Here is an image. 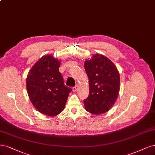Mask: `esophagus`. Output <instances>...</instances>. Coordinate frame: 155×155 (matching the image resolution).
Listing matches in <instances>:
<instances>
[{"label":"esophagus","mask_w":155,"mask_h":155,"mask_svg":"<svg viewBox=\"0 0 155 155\" xmlns=\"http://www.w3.org/2000/svg\"><path fill=\"white\" fill-rule=\"evenodd\" d=\"M78 88H79V87H78V84H76L75 87H73V88H72V91H73V92H76L77 90H78Z\"/></svg>","instance_id":"obj_1"}]
</instances>
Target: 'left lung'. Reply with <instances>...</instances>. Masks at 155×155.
<instances>
[{
	"label": "left lung",
	"instance_id": "8db88e82",
	"mask_svg": "<svg viewBox=\"0 0 155 155\" xmlns=\"http://www.w3.org/2000/svg\"><path fill=\"white\" fill-rule=\"evenodd\" d=\"M89 79V95L84 100L85 110L92 114L107 112L114 104L120 90V75L117 67L106 56L96 54L84 61Z\"/></svg>",
	"mask_w": 155,
	"mask_h": 155
}]
</instances>
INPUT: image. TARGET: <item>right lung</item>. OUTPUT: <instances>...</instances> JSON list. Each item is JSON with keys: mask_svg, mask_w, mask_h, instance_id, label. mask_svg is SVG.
<instances>
[{"mask_svg": "<svg viewBox=\"0 0 155 155\" xmlns=\"http://www.w3.org/2000/svg\"><path fill=\"white\" fill-rule=\"evenodd\" d=\"M60 61L51 55L42 56L31 68L26 78L27 90L35 108L53 117L64 110L72 88L64 84L59 72Z\"/></svg>", "mask_w": 155, "mask_h": 155, "instance_id": "1", "label": "right lung"}]
</instances>
